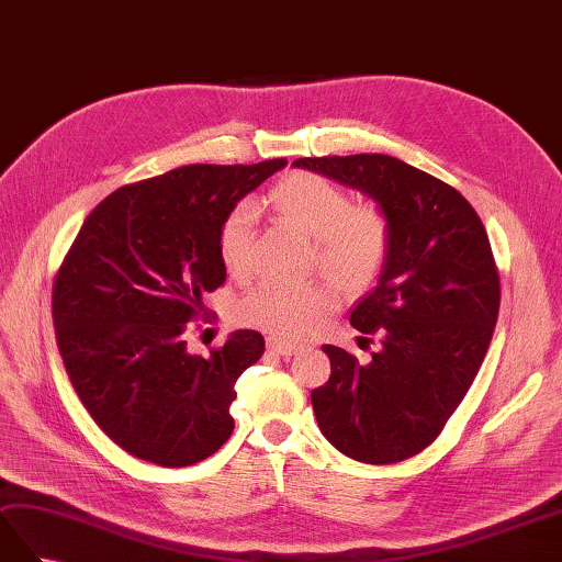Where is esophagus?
<instances>
[{
	"label": "esophagus",
	"mask_w": 562,
	"mask_h": 562,
	"mask_svg": "<svg viewBox=\"0 0 562 562\" xmlns=\"http://www.w3.org/2000/svg\"><path fill=\"white\" fill-rule=\"evenodd\" d=\"M268 347H270L272 351H276V355H280V357H294V355H299V351L304 349L302 345L284 342V340H278V337H270V340H268Z\"/></svg>",
	"instance_id": "34e87169"
}]
</instances>
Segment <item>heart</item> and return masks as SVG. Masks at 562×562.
Returning a JSON list of instances; mask_svg holds the SVG:
<instances>
[{
	"instance_id": "b5f03b06",
	"label": "heart",
	"mask_w": 562,
	"mask_h": 562,
	"mask_svg": "<svg viewBox=\"0 0 562 562\" xmlns=\"http://www.w3.org/2000/svg\"><path fill=\"white\" fill-rule=\"evenodd\" d=\"M272 211L286 225L316 241V260L349 292L371 286L387 263L390 225L381 207L351 205L345 189L311 172H294L268 193ZM256 205L239 203L220 227V258L229 276L251 270ZM337 290L325 280L306 284H260L239 306L244 323L270 335L302 340L337 308Z\"/></svg>"
}]
</instances>
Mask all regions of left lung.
<instances>
[{
	"label": "left lung",
	"mask_w": 562,
	"mask_h": 562,
	"mask_svg": "<svg viewBox=\"0 0 562 562\" xmlns=\"http://www.w3.org/2000/svg\"><path fill=\"white\" fill-rule=\"evenodd\" d=\"M294 167L369 195L387 217V263L349 313L359 333L381 335V351L359 363L323 345L330 378L311 404L323 436L347 458L402 462L438 438L491 345L501 282L486 229L460 191L390 155L302 158Z\"/></svg>",
	"instance_id": "1"
}]
</instances>
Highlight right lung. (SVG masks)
<instances>
[{"label": "right lung", "instance_id": "obj_1", "mask_svg": "<svg viewBox=\"0 0 562 562\" xmlns=\"http://www.w3.org/2000/svg\"><path fill=\"white\" fill-rule=\"evenodd\" d=\"M286 160L187 165L110 193L78 229L52 290L64 369L116 446L160 467L211 458L234 428V383L263 357L256 330L191 355L189 321L225 282L220 227Z\"/></svg>", "mask_w": 562, "mask_h": 562}]
</instances>
